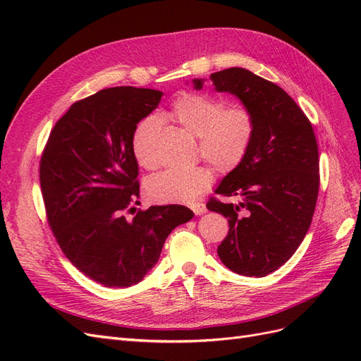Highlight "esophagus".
Masks as SVG:
<instances>
[{
    "mask_svg": "<svg viewBox=\"0 0 361 361\" xmlns=\"http://www.w3.org/2000/svg\"><path fill=\"white\" fill-rule=\"evenodd\" d=\"M191 209H192V212H194L195 215H202V214L206 212V206H204L203 203L197 202V203H192V204H191Z\"/></svg>",
    "mask_w": 361,
    "mask_h": 361,
    "instance_id": "esophagus-1",
    "label": "esophagus"
}]
</instances>
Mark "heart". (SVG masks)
Masks as SVG:
<instances>
[{"instance_id":"1","label":"heart","mask_w":361,"mask_h":361,"mask_svg":"<svg viewBox=\"0 0 361 361\" xmlns=\"http://www.w3.org/2000/svg\"><path fill=\"white\" fill-rule=\"evenodd\" d=\"M166 117L187 133L197 137L202 155L214 166L228 171L235 169L247 154L253 138L255 122L244 106L223 108L220 101L199 93H180L173 101ZM159 120L146 117L133 134V154L141 167H152L150 146ZM214 171L206 166L169 169L154 174L146 182L150 200L159 203L190 202L211 187Z\"/></svg>"}]
</instances>
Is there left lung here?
<instances>
[{"label": "left lung", "instance_id": "1", "mask_svg": "<svg viewBox=\"0 0 361 361\" xmlns=\"http://www.w3.org/2000/svg\"><path fill=\"white\" fill-rule=\"evenodd\" d=\"M214 90L231 93L255 122L247 154L206 207L227 218L228 233L218 256L236 274L265 277L292 257L307 233L319 190L318 145L309 118L277 84L243 68L211 75ZM203 78L192 80L202 90Z\"/></svg>", "mask_w": 361, "mask_h": 361}]
</instances>
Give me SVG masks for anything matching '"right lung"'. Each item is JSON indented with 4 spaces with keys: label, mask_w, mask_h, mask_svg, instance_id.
<instances>
[{
    "label": "right lung",
    "mask_w": 361,
    "mask_h": 361,
    "mask_svg": "<svg viewBox=\"0 0 361 361\" xmlns=\"http://www.w3.org/2000/svg\"><path fill=\"white\" fill-rule=\"evenodd\" d=\"M162 94L123 85L75 102L54 126L40 161L43 202L60 248L106 288L143 280L170 232L194 216L180 204L123 214L140 197L133 134Z\"/></svg>",
    "instance_id": "right-lung-1"
}]
</instances>
